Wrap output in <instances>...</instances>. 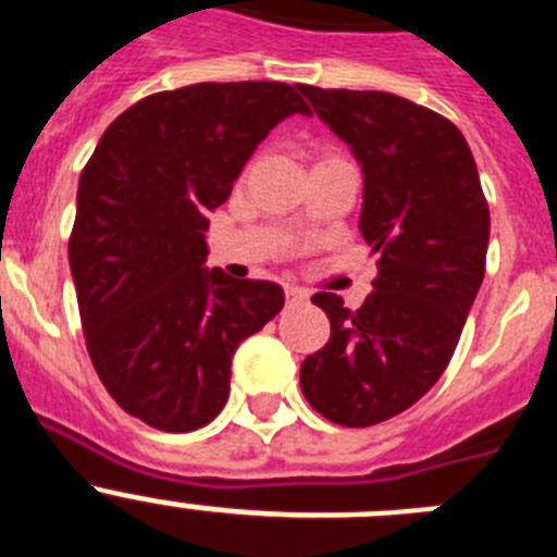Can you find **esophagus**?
Segmentation results:
<instances>
[{
	"instance_id": "obj_1",
	"label": "esophagus",
	"mask_w": 557,
	"mask_h": 557,
	"mask_svg": "<svg viewBox=\"0 0 557 557\" xmlns=\"http://www.w3.org/2000/svg\"><path fill=\"white\" fill-rule=\"evenodd\" d=\"M284 295H287V304H289V307H298V304H307V298H309V295L304 293V289H298V287H287V289H284Z\"/></svg>"
}]
</instances>
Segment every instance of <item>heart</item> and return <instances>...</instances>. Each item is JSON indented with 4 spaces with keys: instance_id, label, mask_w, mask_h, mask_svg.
Returning <instances> with one entry per match:
<instances>
[{
    "instance_id": "b5f03b06",
    "label": "heart",
    "mask_w": 557,
    "mask_h": 557,
    "mask_svg": "<svg viewBox=\"0 0 557 557\" xmlns=\"http://www.w3.org/2000/svg\"><path fill=\"white\" fill-rule=\"evenodd\" d=\"M332 159H337V156H323L321 161H332ZM321 161H318V164H321Z\"/></svg>"
}]
</instances>
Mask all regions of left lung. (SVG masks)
Here are the masks:
<instances>
[{
  "instance_id": "left-lung-1",
  "label": "left lung",
  "mask_w": 557,
  "mask_h": 557,
  "mask_svg": "<svg viewBox=\"0 0 557 557\" xmlns=\"http://www.w3.org/2000/svg\"><path fill=\"white\" fill-rule=\"evenodd\" d=\"M301 91L362 166L359 231L379 253L359 309L312 295L332 337L301 362V391L334 424L373 426L449 366L485 275L488 203L469 145L441 113L387 91Z\"/></svg>"
}]
</instances>
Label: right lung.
I'll use <instances>...</instances> for the list:
<instances>
[{"mask_svg":"<svg viewBox=\"0 0 557 557\" xmlns=\"http://www.w3.org/2000/svg\"><path fill=\"white\" fill-rule=\"evenodd\" d=\"M309 106L287 83H195L120 113L77 186L69 268L88 357L113 401L161 432L228 401L231 357L284 307L273 282L206 268L209 211L256 145Z\"/></svg>","mask_w":557,"mask_h":557,"instance_id":"right-lung-1","label":"right lung"}]
</instances>
